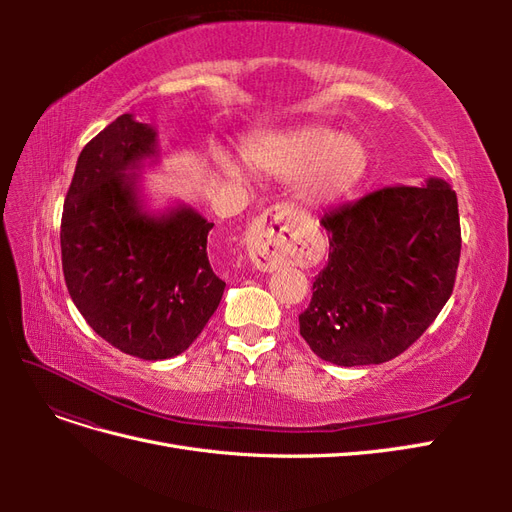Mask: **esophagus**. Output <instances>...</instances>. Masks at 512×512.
<instances>
[{
    "instance_id": "1",
    "label": "esophagus",
    "mask_w": 512,
    "mask_h": 512,
    "mask_svg": "<svg viewBox=\"0 0 512 512\" xmlns=\"http://www.w3.org/2000/svg\"><path fill=\"white\" fill-rule=\"evenodd\" d=\"M247 247L256 269L275 271L282 267L294 250L290 211L275 205L256 218L247 232Z\"/></svg>"
}]
</instances>
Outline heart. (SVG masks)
<instances>
[{
    "label": "heart",
    "instance_id": "obj_1",
    "mask_svg": "<svg viewBox=\"0 0 512 512\" xmlns=\"http://www.w3.org/2000/svg\"><path fill=\"white\" fill-rule=\"evenodd\" d=\"M243 160L265 175L301 177L297 194L303 203L329 205L348 196L363 181L369 151L361 138L352 134L312 126L247 138ZM220 166L228 175H239V166L228 158H222Z\"/></svg>",
    "mask_w": 512,
    "mask_h": 512
}]
</instances>
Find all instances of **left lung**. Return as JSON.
<instances>
[{
	"instance_id": "left-lung-1",
	"label": "left lung",
	"mask_w": 512,
	"mask_h": 512,
	"mask_svg": "<svg viewBox=\"0 0 512 512\" xmlns=\"http://www.w3.org/2000/svg\"><path fill=\"white\" fill-rule=\"evenodd\" d=\"M329 262L299 331L322 361L378 365L421 337L451 299L461 254L457 194L442 179L395 185L324 213Z\"/></svg>"
}]
</instances>
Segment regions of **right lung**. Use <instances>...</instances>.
Listing matches in <instances>:
<instances>
[{
  "label": "right lung",
  "mask_w": 512,
  "mask_h": 512,
  "mask_svg": "<svg viewBox=\"0 0 512 512\" xmlns=\"http://www.w3.org/2000/svg\"><path fill=\"white\" fill-rule=\"evenodd\" d=\"M156 156L149 123L130 113L108 123L76 162L59 232L76 309L108 344L145 361L188 350L226 288L207 256L211 222L192 207L143 211L130 170Z\"/></svg>",
  "instance_id": "right-lung-1"
}]
</instances>
